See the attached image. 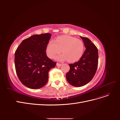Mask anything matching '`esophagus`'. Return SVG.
Segmentation results:
<instances>
[{
  "mask_svg": "<svg viewBox=\"0 0 120 120\" xmlns=\"http://www.w3.org/2000/svg\"><path fill=\"white\" fill-rule=\"evenodd\" d=\"M56 66L57 67H60L61 66V64L60 63H56Z\"/></svg>",
  "mask_w": 120,
  "mask_h": 120,
  "instance_id": "obj_1",
  "label": "esophagus"
}]
</instances>
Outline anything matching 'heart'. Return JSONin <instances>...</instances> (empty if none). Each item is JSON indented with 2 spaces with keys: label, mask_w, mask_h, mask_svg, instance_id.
I'll return each mask as SVG.
<instances>
[{
  "label": "heart",
  "mask_w": 120,
  "mask_h": 120,
  "mask_svg": "<svg viewBox=\"0 0 120 120\" xmlns=\"http://www.w3.org/2000/svg\"><path fill=\"white\" fill-rule=\"evenodd\" d=\"M84 49V43L82 40L63 35L56 37L54 41H49L46 45V52L49 57L54 59L61 50L63 53L56 57L57 60H68L70 63H75L82 57Z\"/></svg>",
  "instance_id": "heart-1"
}]
</instances>
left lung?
<instances>
[{
	"instance_id": "1",
	"label": "left lung",
	"mask_w": 120,
	"mask_h": 120,
	"mask_svg": "<svg viewBox=\"0 0 120 120\" xmlns=\"http://www.w3.org/2000/svg\"><path fill=\"white\" fill-rule=\"evenodd\" d=\"M80 37L86 49L78 62L69 64L70 70L66 74L68 83L77 87L85 86L92 80L97 70L99 58L96 45L88 38Z\"/></svg>"
}]
</instances>
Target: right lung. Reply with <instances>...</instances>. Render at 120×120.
Instances as JSON below:
<instances>
[{
  "label": "right lung",
  "mask_w": 120,
  "mask_h": 120,
  "mask_svg": "<svg viewBox=\"0 0 120 120\" xmlns=\"http://www.w3.org/2000/svg\"><path fill=\"white\" fill-rule=\"evenodd\" d=\"M51 36L48 33L32 35L24 39L15 52L17 75L28 88L38 89L45 86L49 70L56 64L47 56L45 52Z\"/></svg>",
  "instance_id": "right-lung-1"
}]
</instances>
